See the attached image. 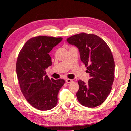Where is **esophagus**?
I'll return each instance as SVG.
<instances>
[{"label":"esophagus","instance_id":"obj_1","mask_svg":"<svg viewBox=\"0 0 131 131\" xmlns=\"http://www.w3.org/2000/svg\"><path fill=\"white\" fill-rule=\"evenodd\" d=\"M73 81L72 79H66V82L67 83H72V82Z\"/></svg>","mask_w":131,"mask_h":131}]
</instances>
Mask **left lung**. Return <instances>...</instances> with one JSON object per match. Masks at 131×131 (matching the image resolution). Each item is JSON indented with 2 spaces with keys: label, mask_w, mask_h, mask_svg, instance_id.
I'll list each match as a JSON object with an SVG mask.
<instances>
[{
  "label": "left lung",
  "mask_w": 131,
  "mask_h": 131,
  "mask_svg": "<svg viewBox=\"0 0 131 131\" xmlns=\"http://www.w3.org/2000/svg\"><path fill=\"white\" fill-rule=\"evenodd\" d=\"M66 40L79 48L81 61L90 77L87 83L78 81V101L87 107L101 105L109 95L114 79V61L109 47L94 34L81 33Z\"/></svg>",
  "instance_id": "left-lung-1"
}]
</instances>
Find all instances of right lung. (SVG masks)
<instances>
[{
    "label": "right lung",
    "instance_id": "right-lung-1",
    "mask_svg": "<svg viewBox=\"0 0 131 131\" xmlns=\"http://www.w3.org/2000/svg\"><path fill=\"white\" fill-rule=\"evenodd\" d=\"M62 40V37L46 36L32 37L25 43L18 56L16 72L21 92L36 109L54 108L59 91L65 84L63 79H50L46 76V69L52 65L49 53Z\"/></svg>",
    "mask_w": 131,
    "mask_h": 131
}]
</instances>
